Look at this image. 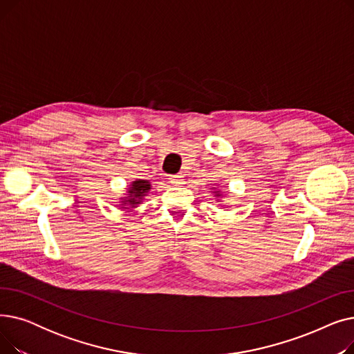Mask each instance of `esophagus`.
Returning <instances> with one entry per match:
<instances>
[{"instance_id":"obj_1","label":"esophagus","mask_w":354,"mask_h":354,"mask_svg":"<svg viewBox=\"0 0 354 354\" xmlns=\"http://www.w3.org/2000/svg\"><path fill=\"white\" fill-rule=\"evenodd\" d=\"M169 182H171L172 185H182V183H183V179H182L180 175H172V176H169Z\"/></svg>"}]
</instances>
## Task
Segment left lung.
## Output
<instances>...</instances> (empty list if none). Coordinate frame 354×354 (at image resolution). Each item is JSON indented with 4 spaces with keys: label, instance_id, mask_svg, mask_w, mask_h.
I'll list each match as a JSON object with an SVG mask.
<instances>
[{
    "label": "left lung",
    "instance_id": "1",
    "mask_svg": "<svg viewBox=\"0 0 354 354\" xmlns=\"http://www.w3.org/2000/svg\"><path fill=\"white\" fill-rule=\"evenodd\" d=\"M215 194H216V196H219V191H215Z\"/></svg>",
    "mask_w": 354,
    "mask_h": 354
}]
</instances>
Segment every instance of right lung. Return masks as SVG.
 Segmentation results:
<instances>
[{
	"instance_id": "obj_1",
	"label": "right lung",
	"mask_w": 354,
	"mask_h": 354,
	"mask_svg": "<svg viewBox=\"0 0 354 354\" xmlns=\"http://www.w3.org/2000/svg\"><path fill=\"white\" fill-rule=\"evenodd\" d=\"M151 189V182L145 180V179H136L132 183H130V187L127 189V196H124L122 199V208L127 209L126 207L130 205V208H135L136 205H139L142 198L149 192Z\"/></svg>"
}]
</instances>
